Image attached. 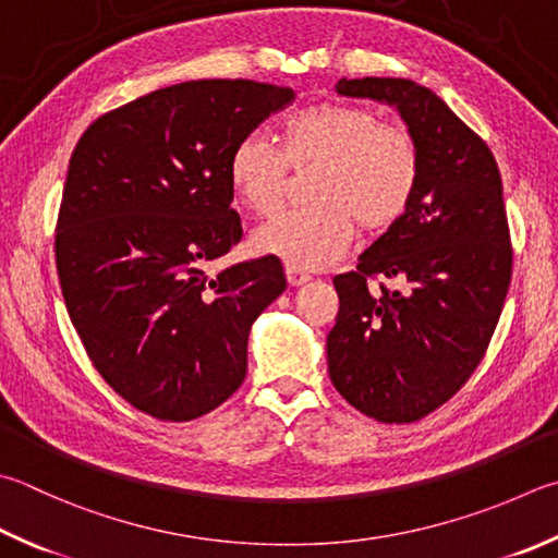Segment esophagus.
<instances>
[{
	"label": "esophagus",
	"instance_id": "obj_1",
	"mask_svg": "<svg viewBox=\"0 0 558 558\" xmlns=\"http://www.w3.org/2000/svg\"><path fill=\"white\" fill-rule=\"evenodd\" d=\"M287 281L291 283V287H303V283L311 281V275H306V271H301V269L287 267Z\"/></svg>",
	"mask_w": 558,
	"mask_h": 558
}]
</instances>
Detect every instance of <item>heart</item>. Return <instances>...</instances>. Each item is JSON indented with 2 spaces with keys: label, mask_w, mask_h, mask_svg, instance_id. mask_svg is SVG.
Segmentation results:
<instances>
[{
  "label": "heart",
  "mask_w": 558,
  "mask_h": 558,
  "mask_svg": "<svg viewBox=\"0 0 558 558\" xmlns=\"http://www.w3.org/2000/svg\"><path fill=\"white\" fill-rule=\"evenodd\" d=\"M289 167L315 170L308 184L313 206L279 216L252 235L259 255L293 269H323L338 259L354 235L391 228L413 204L423 172L415 135L401 123L381 121L360 104H315L283 123L279 148L252 133L228 157V182L255 216H275L287 194Z\"/></svg>",
  "instance_id": "1"
}]
</instances>
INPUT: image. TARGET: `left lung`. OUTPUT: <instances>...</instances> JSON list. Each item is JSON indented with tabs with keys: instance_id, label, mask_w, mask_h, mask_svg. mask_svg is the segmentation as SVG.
<instances>
[{
	"instance_id": "1",
	"label": "left lung",
	"mask_w": 558,
	"mask_h": 558,
	"mask_svg": "<svg viewBox=\"0 0 558 558\" xmlns=\"http://www.w3.org/2000/svg\"><path fill=\"white\" fill-rule=\"evenodd\" d=\"M342 97L393 107L415 135L423 172L413 204L332 279L340 311L328 374L347 403L378 423H413L474 374L512 275L496 157L433 89L401 77L340 80ZM369 276L398 290L372 294Z\"/></svg>"
}]
</instances>
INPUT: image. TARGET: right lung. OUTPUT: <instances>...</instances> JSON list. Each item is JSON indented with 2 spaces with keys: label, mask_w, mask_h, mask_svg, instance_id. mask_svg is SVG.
Listing matches in <instances>:
<instances>
[{
  "label": "right lung",
  "mask_w": 558,
  "mask_h": 558,
  "mask_svg": "<svg viewBox=\"0 0 558 558\" xmlns=\"http://www.w3.org/2000/svg\"><path fill=\"white\" fill-rule=\"evenodd\" d=\"M293 97L180 82L104 113L70 157L56 233L70 320L104 381L157 420L186 423L238 391L252 323L287 289L269 255L206 267L243 238L230 150Z\"/></svg>",
  "instance_id": "add662e5"
}]
</instances>
